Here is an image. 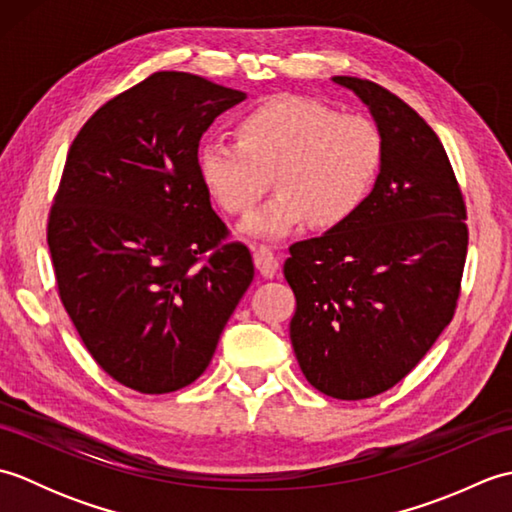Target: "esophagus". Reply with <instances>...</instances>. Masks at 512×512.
I'll list each match as a JSON object with an SVG mask.
<instances>
[{
    "label": "esophagus",
    "instance_id": "esophagus-1",
    "mask_svg": "<svg viewBox=\"0 0 512 512\" xmlns=\"http://www.w3.org/2000/svg\"><path fill=\"white\" fill-rule=\"evenodd\" d=\"M253 259H255V266L259 268V273L264 277H275L277 270H279V257L277 253L270 246L262 244L253 250Z\"/></svg>",
    "mask_w": 512,
    "mask_h": 512
}]
</instances>
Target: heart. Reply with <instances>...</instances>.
Wrapping results in <instances>:
<instances>
[{
	"instance_id": "heart-1",
	"label": "heart",
	"mask_w": 512,
	"mask_h": 512,
	"mask_svg": "<svg viewBox=\"0 0 512 512\" xmlns=\"http://www.w3.org/2000/svg\"><path fill=\"white\" fill-rule=\"evenodd\" d=\"M383 134L361 114H339L303 96H277L239 118L237 143L198 151L206 193L231 215H246L270 187L277 193L242 231L284 237L308 220L339 226L361 209L383 165Z\"/></svg>"
}]
</instances>
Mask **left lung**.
Here are the masks:
<instances>
[{"label":"left lung","mask_w":512,"mask_h":512,"mask_svg":"<svg viewBox=\"0 0 512 512\" xmlns=\"http://www.w3.org/2000/svg\"><path fill=\"white\" fill-rule=\"evenodd\" d=\"M334 83L372 112L383 165L350 220L290 246V341L314 389L363 400L400 383L451 323L469 226L447 151L424 118L378 83Z\"/></svg>","instance_id":"1"}]
</instances>
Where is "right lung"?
I'll use <instances>...</instances> for the list:
<instances>
[{"label":"right lung","instance_id":"1","mask_svg":"<svg viewBox=\"0 0 512 512\" xmlns=\"http://www.w3.org/2000/svg\"><path fill=\"white\" fill-rule=\"evenodd\" d=\"M246 94L154 72L76 134L48 215L65 312L105 374L169 394L209 367L253 281L198 173L202 134Z\"/></svg>","mask_w":512,"mask_h":512}]
</instances>
